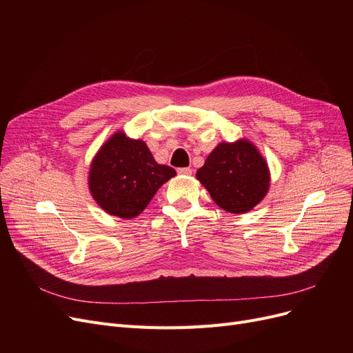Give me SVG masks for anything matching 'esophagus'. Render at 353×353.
<instances>
[{
    "label": "esophagus",
    "mask_w": 353,
    "mask_h": 353,
    "mask_svg": "<svg viewBox=\"0 0 353 353\" xmlns=\"http://www.w3.org/2000/svg\"><path fill=\"white\" fill-rule=\"evenodd\" d=\"M177 173L179 174H184V176H190L192 174V169H190V167H180V169H177Z\"/></svg>",
    "instance_id": "esophagus-1"
}]
</instances>
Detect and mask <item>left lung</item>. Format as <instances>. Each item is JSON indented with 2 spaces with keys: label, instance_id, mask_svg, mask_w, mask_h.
Wrapping results in <instances>:
<instances>
[{
  "label": "left lung",
  "instance_id": "1",
  "mask_svg": "<svg viewBox=\"0 0 353 353\" xmlns=\"http://www.w3.org/2000/svg\"><path fill=\"white\" fill-rule=\"evenodd\" d=\"M196 176L216 205L230 213L252 210L269 189L268 164L248 140L220 143Z\"/></svg>",
  "mask_w": 353,
  "mask_h": 353
}]
</instances>
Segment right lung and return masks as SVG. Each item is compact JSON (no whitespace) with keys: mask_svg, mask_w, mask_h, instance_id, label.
<instances>
[{"mask_svg":"<svg viewBox=\"0 0 353 353\" xmlns=\"http://www.w3.org/2000/svg\"><path fill=\"white\" fill-rule=\"evenodd\" d=\"M174 174L170 165L156 163L144 141L117 133L92 160L88 184L92 197L107 213L132 219Z\"/></svg>","mask_w":353,"mask_h":353,"instance_id":"add662e5","label":"right lung"}]
</instances>
